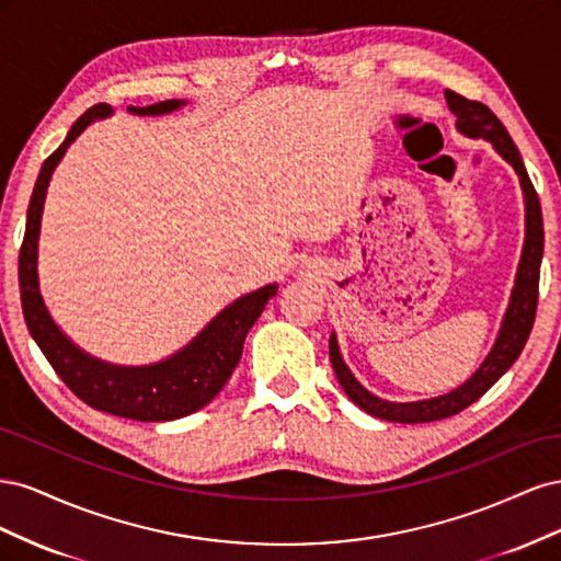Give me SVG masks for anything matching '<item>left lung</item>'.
I'll use <instances>...</instances> for the list:
<instances>
[{"instance_id":"obj_1","label":"left lung","mask_w":561,"mask_h":561,"mask_svg":"<svg viewBox=\"0 0 561 561\" xmlns=\"http://www.w3.org/2000/svg\"><path fill=\"white\" fill-rule=\"evenodd\" d=\"M445 98L451 114L456 116V130L466 135V138L486 140L494 145L501 159L511 163L513 171L517 173L522 194H524V245H522V257L517 266L511 304H507L505 309L494 346H491V351L486 353L482 365L472 371V377L458 388L449 390L445 396L416 400V402H390V400L377 398L353 377V371L342 358V351H339L336 334L332 332L330 360L339 383L344 388V393L358 404L363 412L377 419L393 421V423L439 421V419L458 414L474 400H480L519 358L526 339L531 334L536 307H538V278H540V260H542V213H540L538 194L529 180V173H526L519 149L515 147L511 135H507L505 126L499 122V116L486 105L474 103V100H468L454 91H445Z\"/></svg>"}]
</instances>
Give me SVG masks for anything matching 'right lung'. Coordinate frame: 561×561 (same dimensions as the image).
Masks as SVG:
<instances>
[{
	"label": "right lung",
	"mask_w": 561,
	"mask_h": 561,
	"mask_svg": "<svg viewBox=\"0 0 561 561\" xmlns=\"http://www.w3.org/2000/svg\"><path fill=\"white\" fill-rule=\"evenodd\" d=\"M184 100H163L147 107H128L138 116H161L184 107ZM112 107L100 103L83 112L67 133L62 145L50 154L37 178L30 198L25 239L19 257L21 304L27 330L56 375L77 398L93 410L135 421H173L206 407L229 381L243 355V342L264 311L268 299L278 293V283L243 295L219 311L190 344L151 365H114L79 348L56 320L50 318L39 290V231L50 178L62 161L67 147L98 118L112 116Z\"/></svg>",
	"instance_id": "1"
}]
</instances>
